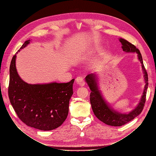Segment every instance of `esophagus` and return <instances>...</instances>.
Listing matches in <instances>:
<instances>
[{
  "mask_svg": "<svg viewBox=\"0 0 156 156\" xmlns=\"http://www.w3.org/2000/svg\"><path fill=\"white\" fill-rule=\"evenodd\" d=\"M75 81H76V83L79 84V85L81 86H84V84H85V83H84V78L81 76H79L76 78V79H75Z\"/></svg>",
  "mask_w": 156,
  "mask_h": 156,
  "instance_id": "34e87169",
  "label": "esophagus"
}]
</instances>
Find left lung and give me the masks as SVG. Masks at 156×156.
Masks as SVG:
<instances>
[{"instance_id":"8db88e82","label":"left lung","mask_w":156,"mask_h":156,"mask_svg":"<svg viewBox=\"0 0 156 156\" xmlns=\"http://www.w3.org/2000/svg\"><path fill=\"white\" fill-rule=\"evenodd\" d=\"M120 41L122 45V49L127 53H136L138 55V58L142 64L143 70L144 72V77L145 80V87L144 92L140 99V101L134 110L130 112L129 114H121L118 112L107 105V103L103 100L100 91L98 90V87L97 86V81L95 75L89 74L86 77V81L89 86L90 89L91 90L90 95V101L92 105V111L94 115L100 121L103 123L111 126H122L129 122L134 119L135 117L139 115L143 110L145 101L146 91H147L148 85V77L146 70L143 64V61L142 55H141L140 51L136 47L131 44L130 42L123 38H120Z\"/></svg>"}]
</instances>
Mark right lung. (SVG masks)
<instances>
[{
    "label": "right lung",
    "instance_id": "add662e5",
    "mask_svg": "<svg viewBox=\"0 0 156 156\" xmlns=\"http://www.w3.org/2000/svg\"><path fill=\"white\" fill-rule=\"evenodd\" d=\"M30 41L27 40L20 49ZM16 58V55H13L10 63L8 97L19 119L26 125L40 130L57 128L68 116L75 79L66 83L28 84L19 76Z\"/></svg>",
    "mask_w": 156,
    "mask_h": 156
}]
</instances>
